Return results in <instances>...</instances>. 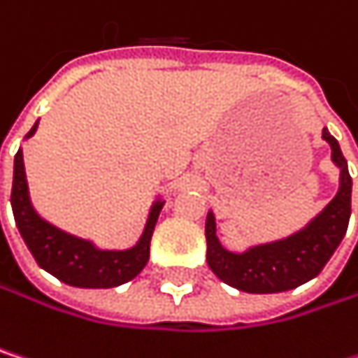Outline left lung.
I'll list each match as a JSON object with an SVG mask.
<instances>
[{
	"instance_id": "1",
	"label": "left lung",
	"mask_w": 358,
	"mask_h": 358,
	"mask_svg": "<svg viewBox=\"0 0 358 358\" xmlns=\"http://www.w3.org/2000/svg\"><path fill=\"white\" fill-rule=\"evenodd\" d=\"M323 138L329 143L331 159L340 168V190L305 230L247 252H230L215 236L213 213H207V263L222 282L250 294H271L292 290L320 275L346 234L352 192V180L338 141L327 130H323Z\"/></svg>"
}]
</instances>
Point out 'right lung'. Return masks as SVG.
I'll return each mask as SVG.
<instances>
[{
    "label": "right lung",
    "mask_w": 358,
    "mask_h": 358,
    "mask_svg": "<svg viewBox=\"0 0 358 358\" xmlns=\"http://www.w3.org/2000/svg\"><path fill=\"white\" fill-rule=\"evenodd\" d=\"M35 130L36 124L27 136H33ZM162 207L164 201H157L151 207L145 232L136 247L128 250L95 249L89 241L62 232L36 215L29 199L22 151L14 157L12 211L16 226L36 263L64 284L78 288H113L136 278L149 261V245Z\"/></svg>",
    "instance_id": "right-lung-1"
}]
</instances>
